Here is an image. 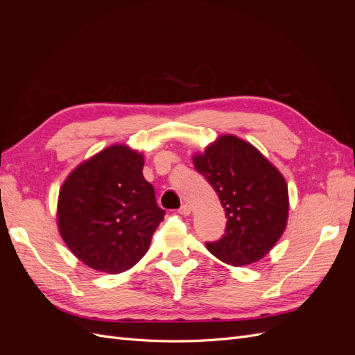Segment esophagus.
<instances>
[{"label":"esophagus","instance_id":"esophagus-1","mask_svg":"<svg viewBox=\"0 0 355 355\" xmlns=\"http://www.w3.org/2000/svg\"><path fill=\"white\" fill-rule=\"evenodd\" d=\"M179 213L184 214V216H189V214H191V207L188 206V204H184V206L179 209Z\"/></svg>","mask_w":355,"mask_h":355}]
</instances>
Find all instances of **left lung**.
<instances>
[{"mask_svg": "<svg viewBox=\"0 0 355 355\" xmlns=\"http://www.w3.org/2000/svg\"><path fill=\"white\" fill-rule=\"evenodd\" d=\"M196 170L218 192L227 216L222 239L206 247L225 263L261 261L282 239L288 218L283 175L261 151L234 135H222L192 157Z\"/></svg>", "mask_w": 355, "mask_h": 355, "instance_id": "obj_1", "label": "left lung"}]
</instances>
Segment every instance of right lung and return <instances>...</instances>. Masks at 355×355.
I'll list each match as a JSON object with an SVG mask.
<instances>
[{"label": "right lung", "instance_id": "1", "mask_svg": "<svg viewBox=\"0 0 355 355\" xmlns=\"http://www.w3.org/2000/svg\"><path fill=\"white\" fill-rule=\"evenodd\" d=\"M145 157L111 145L83 161L63 182L58 227L69 250L92 270L120 274L142 259L166 211L144 178Z\"/></svg>", "mask_w": 355, "mask_h": 355}]
</instances>
